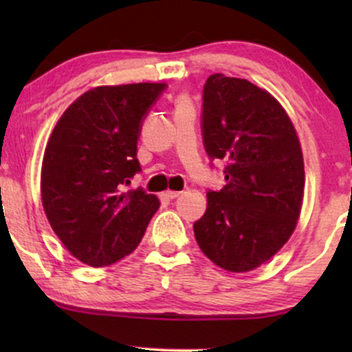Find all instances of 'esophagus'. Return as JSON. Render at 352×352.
<instances>
[{"mask_svg": "<svg viewBox=\"0 0 352 352\" xmlns=\"http://www.w3.org/2000/svg\"><path fill=\"white\" fill-rule=\"evenodd\" d=\"M182 192H177V190H167V192L164 193L165 197H167V199H177V197L180 195Z\"/></svg>", "mask_w": 352, "mask_h": 352, "instance_id": "esophagus-1", "label": "esophagus"}]
</instances>
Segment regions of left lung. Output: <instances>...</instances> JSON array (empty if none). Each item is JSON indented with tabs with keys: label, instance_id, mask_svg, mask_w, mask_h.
<instances>
[{
	"label": "left lung",
	"instance_id": "obj_1",
	"mask_svg": "<svg viewBox=\"0 0 352 352\" xmlns=\"http://www.w3.org/2000/svg\"><path fill=\"white\" fill-rule=\"evenodd\" d=\"M205 151L227 160L220 192L193 223L205 256L246 273L274 256L296 228L305 162L296 129L276 99L246 79L212 74L204 86Z\"/></svg>",
	"mask_w": 352,
	"mask_h": 352
}]
</instances>
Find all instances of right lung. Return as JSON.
I'll return each instance as SVG.
<instances>
[{
	"label": "right lung",
	"mask_w": 352,
	"mask_h": 352,
	"mask_svg": "<svg viewBox=\"0 0 352 352\" xmlns=\"http://www.w3.org/2000/svg\"><path fill=\"white\" fill-rule=\"evenodd\" d=\"M164 82L99 86L79 96L52 129L41 167V200L51 228L94 268L137 248L160 207L155 195L124 184L140 170V122Z\"/></svg>",
	"instance_id": "right-lung-1"
}]
</instances>
